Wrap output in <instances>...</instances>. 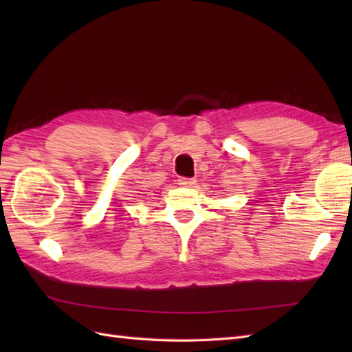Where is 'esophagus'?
<instances>
[{
	"label": "esophagus",
	"instance_id": "1",
	"mask_svg": "<svg viewBox=\"0 0 352 352\" xmlns=\"http://www.w3.org/2000/svg\"><path fill=\"white\" fill-rule=\"evenodd\" d=\"M195 178H188V177H180L178 178V184L184 186V188H190V186L195 184Z\"/></svg>",
	"mask_w": 352,
	"mask_h": 352
}]
</instances>
